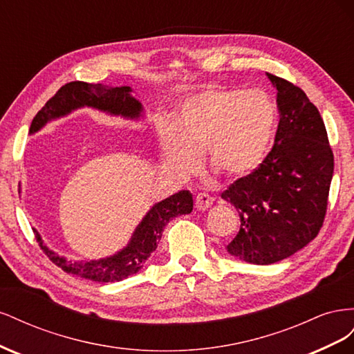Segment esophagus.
<instances>
[{"label": "esophagus", "mask_w": 354, "mask_h": 354, "mask_svg": "<svg viewBox=\"0 0 354 354\" xmlns=\"http://www.w3.org/2000/svg\"><path fill=\"white\" fill-rule=\"evenodd\" d=\"M212 202H214V198H211L208 194H199L195 199V207L199 211H205L212 205Z\"/></svg>", "instance_id": "34e87169"}]
</instances>
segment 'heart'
Returning <instances> with one entry per match:
<instances>
[{
  "mask_svg": "<svg viewBox=\"0 0 354 354\" xmlns=\"http://www.w3.org/2000/svg\"><path fill=\"white\" fill-rule=\"evenodd\" d=\"M274 122V104L266 93L212 88L183 102L174 124L160 127V143L178 176L194 174L203 153L209 169L233 178L260 165Z\"/></svg>",
  "mask_w": 354,
  "mask_h": 354,
  "instance_id": "obj_1",
  "label": "heart"
}]
</instances>
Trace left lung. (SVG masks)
Segmentation results:
<instances>
[{
	"instance_id": "1",
	"label": "left lung",
	"mask_w": 354,
	"mask_h": 354,
	"mask_svg": "<svg viewBox=\"0 0 354 354\" xmlns=\"http://www.w3.org/2000/svg\"><path fill=\"white\" fill-rule=\"evenodd\" d=\"M267 77L281 113L274 145L259 167L221 194L241 217L227 251L252 264L281 261L317 236L334 174V153L316 106L292 82Z\"/></svg>"
}]
</instances>
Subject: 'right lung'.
Here are the masks:
<instances>
[{"instance_id": "add662e5", "label": "right lung", "mask_w": 354, "mask_h": 354, "mask_svg": "<svg viewBox=\"0 0 354 354\" xmlns=\"http://www.w3.org/2000/svg\"><path fill=\"white\" fill-rule=\"evenodd\" d=\"M130 91V87L108 88L103 87L102 84H88L84 81L68 82L60 87L59 91L46 103L44 108L35 115L29 133L38 131L51 118L66 115L72 109L81 108V106H91V108H97L109 113L136 118L140 115L142 104L131 97ZM192 209H194V198H192L189 190H180L178 194L158 202L147 212L143 221L138 224L128 246L113 257L97 261H69L63 259V257L50 251L46 245H42L37 230H34V233L41 250L44 251L50 261L60 267L63 272L81 276L84 279L94 282L108 283L122 281L140 270L151 254L156 250L165 224L177 216L190 214Z\"/></svg>"}]
</instances>
